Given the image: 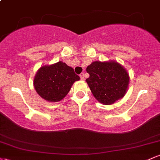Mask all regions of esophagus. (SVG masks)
I'll return each instance as SVG.
<instances>
[{
	"label": "esophagus",
	"mask_w": 160,
	"mask_h": 160,
	"mask_svg": "<svg viewBox=\"0 0 160 160\" xmlns=\"http://www.w3.org/2000/svg\"><path fill=\"white\" fill-rule=\"evenodd\" d=\"M80 79H81L82 80H84V74H83V73H81V74H80Z\"/></svg>",
	"instance_id": "obj_1"
}]
</instances>
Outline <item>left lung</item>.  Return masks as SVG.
<instances>
[{
  "instance_id": "left-lung-1",
  "label": "left lung",
  "mask_w": 160,
  "mask_h": 160,
  "mask_svg": "<svg viewBox=\"0 0 160 160\" xmlns=\"http://www.w3.org/2000/svg\"><path fill=\"white\" fill-rule=\"evenodd\" d=\"M86 80L95 98L101 103L112 104L124 96L129 78L122 66L116 62H94L86 68Z\"/></svg>"
}]
</instances>
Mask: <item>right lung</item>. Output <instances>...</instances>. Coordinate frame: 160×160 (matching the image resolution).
Wrapping results in <instances>:
<instances>
[{"mask_svg":"<svg viewBox=\"0 0 160 160\" xmlns=\"http://www.w3.org/2000/svg\"><path fill=\"white\" fill-rule=\"evenodd\" d=\"M79 80L80 77L72 68L58 62L40 68L34 78V86L41 98L49 102H59L68 93L73 83Z\"/></svg>","mask_w":160,"mask_h":160,"instance_id":"obj_1","label":"right lung"}]
</instances>
